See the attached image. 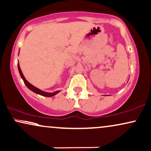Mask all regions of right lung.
I'll return each instance as SVG.
<instances>
[{
	"label": "right lung",
	"instance_id": "1",
	"mask_svg": "<svg viewBox=\"0 0 151 151\" xmlns=\"http://www.w3.org/2000/svg\"><path fill=\"white\" fill-rule=\"evenodd\" d=\"M18 69H19V73H20V76L21 78H22L23 82H24L25 85H26V87L28 88L29 89H30L31 91H32L33 92L37 93V94H40L41 96H46V97H51V96H53L56 95L57 93H58L60 92V91H55V92H52V93H49V92H46V91H42V90H41L40 89H38V88L35 87V86H33L32 85H31V84L29 83V82L25 79L24 76H23V74L22 73V71H21V69L20 68V66H19V64L18 62Z\"/></svg>",
	"mask_w": 151,
	"mask_h": 151
}]
</instances>
